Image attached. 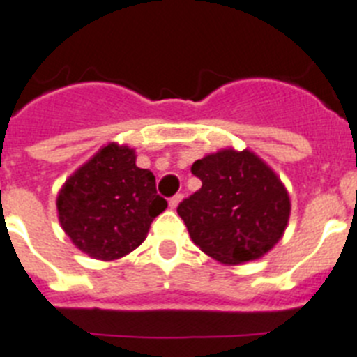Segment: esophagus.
Masks as SVG:
<instances>
[{
  "label": "esophagus",
  "mask_w": 357,
  "mask_h": 357,
  "mask_svg": "<svg viewBox=\"0 0 357 357\" xmlns=\"http://www.w3.org/2000/svg\"><path fill=\"white\" fill-rule=\"evenodd\" d=\"M179 202H181V194H178V196H174V198H170V199H169L170 208H176V207H178Z\"/></svg>",
  "instance_id": "1"
}]
</instances>
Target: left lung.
<instances>
[{"label":"left lung","instance_id":"8db88e82","mask_svg":"<svg viewBox=\"0 0 357 357\" xmlns=\"http://www.w3.org/2000/svg\"><path fill=\"white\" fill-rule=\"evenodd\" d=\"M190 170L202 188L179 204L178 214L205 255L236 266L262 259L282 238L289 194L257 153L218 150L194 161Z\"/></svg>","mask_w":357,"mask_h":357}]
</instances>
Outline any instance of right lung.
<instances>
[{
	"label": "right lung",
	"instance_id": "1",
	"mask_svg": "<svg viewBox=\"0 0 357 357\" xmlns=\"http://www.w3.org/2000/svg\"><path fill=\"white\" fill-rule=\"evenodd\" d=\"M135 150L108 143L75 170L56 198L63 233L91 259L112 262L143 244L153 218L167 208Z\"/></svg>",
	"mask_w": 357,
	"mask_h": 357
}]
</instances>
